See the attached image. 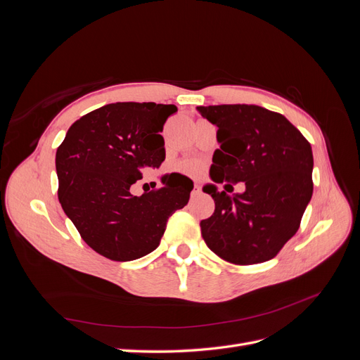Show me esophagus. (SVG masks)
Segmentation results:
<instances>
[{"label": "esophagus", "mask_w": 360, "mask_h": 360, "mask_svg": "<svg viewBox=\"0 0 360 360\" xmlns=\"http://www.w3.org/2000/svg\"><path fill=\"white\" fill-rule=\"evenodd\" d=\"M200 193H201V189H200L198 184L195 183V184H193V189H192V192H191V195H192V197H198Z\"/></svg>", "instance_id": "esophagus-1"}]
</instances>
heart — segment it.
<instances>
[{
    "label": "heart",
    "instance_id": "heart-1",
    "mask_svg": "<svg viewBox=\"0 0 360 360\" xmlns=\"http://www.w3.org/2000/svg\"><path fill=\"white\" fill-rule=\"evenodd\" d=\"M179 169L183 172H188V174H198L201 171V165L195 160H186V162L180 163Z\"/></svg>",
    "mask_w": 360,
    "mask_h": 360
}]
</instances>
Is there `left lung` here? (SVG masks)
<instances>
[{
	"mask_svg": "<svg viewBox=\"0 0 360 360\" xmlns=\"http://www.w3.org/2000/svg\"><path fill=\"white\" fill-rule=\"evenodd\" d=\"M217 127L210 179L202 191L214 213L201 221V234L216 255L234 264L274 258L297 233L312 197V148L288 120L257 105L198 106ZM245 183L242 194L227 188ZM216 182L226 183L219 193Z\"/></svg>",
	"mask_w": 360,
	"mask_h": 360,
	"instance_id": "obj_1",
	"label": "left lung"
}]
</instances>
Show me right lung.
I'll list each match as a JSON object with an SVG mask.
<instances>
[{
	"mask_svg": "<svg viewBox=\"0 0 360 360\" xmlns=\"http://www.w3.org/2000/svg\"><path fill=\"white\" fill-rule=\"evenodd\" d=\"M174 105L118 102L70 126L56 155L58 200L84 242L114 261L155 250L168 217L188 204L193 183L181 174L141 197L130 192L147 168L165 160L163 130ZM167 180L165 181V179Z\"/></svg>",
	"mask_w": 360,
	"mask_h": 360,
	"instance_id": "1",
	"label": "right lung"
}]
</instances>
